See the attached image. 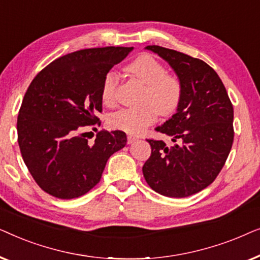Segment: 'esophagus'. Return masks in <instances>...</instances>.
Instances as JSON below:
<instances>
[{
    "label": "esophagus",
    "instance_id": "1",
    "mask_svg": "<svg viewBox=\"0 0 260 260\" xmlns=\"http://www.w3.org/2000/svg\"><path fill=\"white\" fill-rule=\"evenodd\" d=\"M137 140V137H135V136H133V135H129V136H127V143L129 144H131V143H134L135 141Z\"/></svg>",
    "mask_w": 260,
    "mask_h": 260
}]
</instances>
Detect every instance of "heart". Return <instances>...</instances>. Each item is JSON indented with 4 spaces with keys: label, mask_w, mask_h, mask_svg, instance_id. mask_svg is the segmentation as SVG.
<instances>
[{
    "label": "heart",
    "mask_w": 260,
    "mask_h": 260,
    "mask_svg": "<svg viewBox=\"0 0 260 260\" xmlns=\"http://www.w3.org/2000/svg\"><path fill=\"white\" fill-rule=\"evenodd\" d=\"M126 73L144 85L142 108H123L109 118L110 125L127 134H140L159 116L168 117L176 112L182 101L183 87L180 78L167 73L162 62L150 54L138 56L124 67ZM118 76L109 72L102 85V99L106 105L116 101Z\"/></svg>",
    "instance_id": "1"
}]
</instances>
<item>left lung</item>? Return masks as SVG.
Masks as SVG:
<instances>
[{
	"label": "left lung",
	"mask_w": 260,
	"mask_h": 260,
	"mask_svg": "<svg viewBox=\"0 0 260 260\" xmlns=\"http://www.w3.org/2000/svg\"><path fill=\"white\" fill-rule=\"evenodd\" d=\"M168 61L183 87L177 112L157 131L175 144L147 140L151 155L143 175L151 189L169 198H186L216 179L234 138L233 105L221 79L208 63L184 53L148 46Z\"/></svg>",
	"instance_id": "left-lung-1"
}]
</instances>
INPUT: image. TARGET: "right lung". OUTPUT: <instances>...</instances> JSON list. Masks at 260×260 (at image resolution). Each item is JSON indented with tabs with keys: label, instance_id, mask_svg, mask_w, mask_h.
<instances>
[{
	"label": "right lung",
	"instance_id": "right-lung-1",
	"mask_svg": "<svg viewBox=\"0 0 260 260\" xmlns=\"http://www.w3.org/2000/svg\"><path fill=\"white\" fill-rule=\"evenodd\" d=\"M133 47L86 48L60 56L40 71L27 88L17 141L24 165L38 186L58 199H74L99 181L110 156L125 147L123 131H98L102 85Z\"/></svg>",
	"mask_w": 260,
	"mask_h": 260
}]
</instances>
